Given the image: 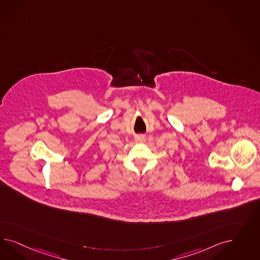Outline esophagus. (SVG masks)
I'll return each mask as SVG.
<instances>
[{
    "label": "esophagus",
    "mask_w": 260,
    "mask_h": 260,
    "mask_svg": "<svg viewBox=\"0 0 260 260\" xmlns=\"http://www.w3.org/2000/svg\"><path fill=\"white\" fill-rule=\"evenodd\" d=\"M136 140L138 142H145L146 141V136L143 134H138L136 136Z\"/></svg>",
    "instance_id": "1"
}]
</instances>
